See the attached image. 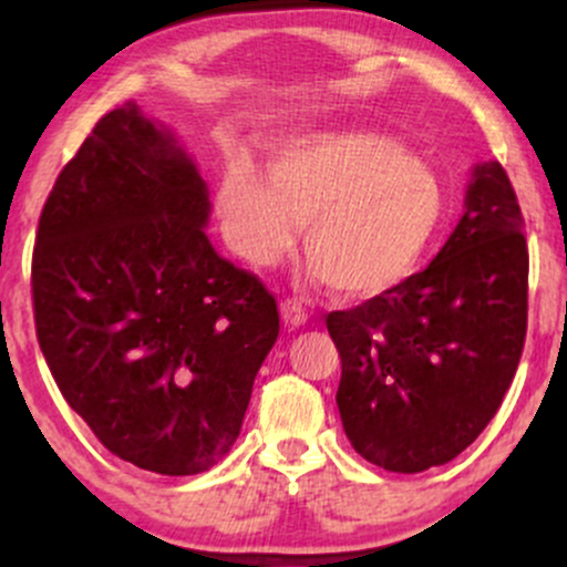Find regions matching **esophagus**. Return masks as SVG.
Returning <instances> with one entry per match:
<instances>
[{"label":"esophagus","mask_w":567,"mask_h":567,"mask_svg":"<svg viewBox=\"0 0 567 567\" xmlns=\"http://www.w3.org/2000/svg\"><path fill=\"white\" fill-rule=\"evenodd\" d=\"M279 315H282V322L290 324V328H298V324L306 322V309L298 301H292V298H285L279 303Z\"/></svg>","instance_id":"esophagus-1"}]
</instances>
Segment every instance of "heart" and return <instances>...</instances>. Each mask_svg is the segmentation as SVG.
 I'll return each mask as SVG.
<instances>
[{"label":"heart","mask_w":567,"mask_h":567,"mask_svg":"<svg viewBox=\"0 0 567 567\" xmlns=\"http://www.w3.org/2000/svg\"><path fill=\"white\" fill-rule=\"evenodd\" d=\"M218 213L239 258L275 266L303 243L309 275L349 298L389 292L413 275L445 216L437 173L375 130H306L271 152L269 173L226 162Z\"/></svg>","instance_id":"b5f03b06"}]
</instances>
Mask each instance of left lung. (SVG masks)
<instances>
[{"instance_id": "left-lung-1", "label": "left lung", "mask_w": 567, "mask_h": 567, "mask_svg": "<svg viewBox=\"0 0 567 567\" xmlns=\"http://www.w3.org/2000/svg\"><path fill=\"white\" fill-rule=\"evenodd\" d=\"M509 175L474 167L464 216L419 275L330 311L338 413L354 451L386 472L442 466L491 424L528 330V245Z\"/></svg>"}]
</instances>
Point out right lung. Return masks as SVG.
Instances as JSON below:
<instances>
[{
  "label": "right lung",
  "mask_w": 567,
  "mask_h": 567,
  "mask_svg": "<svg viewBox=\"0 0 567 567\" xmlns=\"http://www.w3.org/2000/svg\"><path fill=\"white\" fill-rule=\"evenodd\" d=\"M207 218L197 165L127 101L58 175L31 258L63 400L106 451L171 477L229 453L279 336L275 296L218 256Z\"/></svg>",
  "instance_id": "1"
}]
</instances>
